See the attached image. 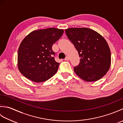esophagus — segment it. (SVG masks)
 I'll return each mask as SVG.
<instances>
[{
    "label": "esophagus",
    "mask_w": 123,
    "mask_h": 123,
    "mask_svg": "<svg viewBox=\"0 0 123 123\" xmlns=\"http://www.w3.org/2000/svg\"><path fill=\"white\" fill-rule=\"evenodd\" d=\"M69 60H70V59L68 56H66V58L64 59V60H66V61H69Z\"/></svg>",
    "instance_id": "esophagus-1"
}]
</instances>
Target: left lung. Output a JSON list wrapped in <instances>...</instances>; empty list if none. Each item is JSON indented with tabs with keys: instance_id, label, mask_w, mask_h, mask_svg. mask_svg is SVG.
<instances>
[{
	"instance_id": "left-lung-1",
	"label": "left lung",
	"mask_w": 123,
	"mask_h": 123,
	"mask_svg": "<svg viewBox=\"0 0 123 123\" xmlns=\"http://www.w3.org/2000/svg\"><path fill=\"white\" fill-rule=\"evenodd\" d=\"M65 31L80 57L79 65L74 68L75 74L88 82L101 79L111 63V50L105 39L88 28H69Z\"/></svg>"
}]
</instances>
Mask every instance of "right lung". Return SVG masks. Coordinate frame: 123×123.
Segmentation results:
<instances>
[{"label":"right lung","mask_w":123,"mask_h":123,"mask_svg":"<svg viewBox=\"0 0 123 123\" xmlns=\"http://www.w3.org/2000/svg\"><path fill=\"white\" fill-rule=\"evenodd\" d=\"M64 31L56 28L34 31L23 39L18 51V68L27 79L35 82L49 80L56 74L59 63L53 57V44Z\"/></svg>","instance_id":"obj_1"}]
</instances>
